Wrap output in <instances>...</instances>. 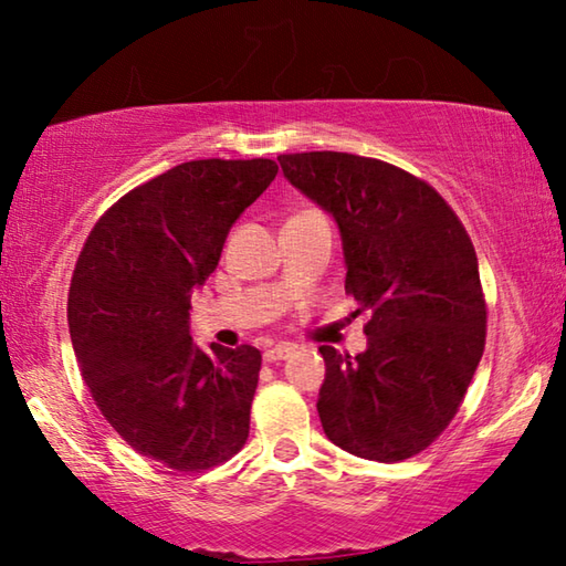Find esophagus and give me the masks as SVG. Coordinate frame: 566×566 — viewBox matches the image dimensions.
I'll use <instances>...</instances> for the list:
<instances>
[{
    "label": "esophagus",
    "instance_id": "34e87169",
    "mask_svg": "<svg viewBox=\"0 0 566 566\" xmlns=\"http://www.w3.org/2000/svg\"><path fill=\"white\" fill-rule=\"evenodd\" d=\"M294 352L292 344H276V347H270L264 352V361H280L286 359Z\"/></svg>",
    "mask_w": 566,
    "mask_h": 566
}]
</instances>
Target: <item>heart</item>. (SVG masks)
I'll list each match as a JSON object with an SVG mask.
<instances>
[{
	"label": "heart",
	"instance_id": "b5f03b06",
	"mask_svg": "<svg viewBox=\"0 0 566 566\" xmlns=\"http://www.w3.org/2000/svg\"><path fill=\"white\" fill-rule=\"evenodd\" d=\"M302 214H304V212H302Z\"/></svg>",
	"mask_w": 566,
	"mask_h": 566
}]
</instances>
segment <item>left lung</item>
Returning a JSON list of instances; mask_svg holds the SVG:
<instances>
[{
    "mask_svg": "<svg viewBox=\"0 0 566 566\" xmlns=\"http://www.w3.org/2000/svg\"><path fill=\"white\" fill-rule=\"evenodd\" d=\"M284 177L337 219L344 290L369 312L367 352H319L317 411L344 452L401 462L444 432L486 342L472 239L442 195L389 161L347 151L282 155Z\"/></svg>",
    "mask_w": 566,
    "mask_h": 566,
    "instance_id": "1",
    "label": "left lung"
}]
</instances>
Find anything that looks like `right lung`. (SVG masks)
<instances>
[{
    "label": "right lung",
    "mask_w": 566,
    "mask_h": 566,
    "mask_svg": "<svg viewBox=\"0 0 566 566\" xmlns=\"http://www.w3.org/2000/svg\"><path fill=\"white\" fill-rule=\"evenodd\" d=\"M274 159H195L127 191L76 256L66 322L94 405L134 452L177 472L232 459L249 437L262 354L189 334L191 292Z\"/></svg>",
    "instance_id": "obj_1"
}]
</instances>
